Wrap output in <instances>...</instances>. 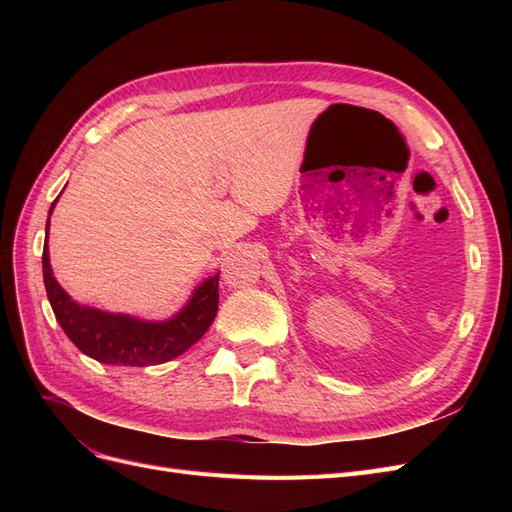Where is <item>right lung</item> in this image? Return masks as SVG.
Instances as JSON below:
<instances>
[{
    "mask_svg": "<svg viewBox=\"0 0 512 512\" xmlns=\"http://www.w3.org/2000/svg\"><path fill=\"white\" fill-rule=\"evenodd\" d=\"M46 239H49V220H46ZM42 275L46 297L51 301L59 327L83 354L108 365L147 367L175 359L207 333L218 314L220 273L200 284L190 303L173 320L166 322H143L74 303L53 277L46 243L42 252Z\"/></svg>",
    "mask_w": 512,
    "mask_h": 512,
    "instance_id": "obj_1",
    "label": "right lung"
}]
</instances>
